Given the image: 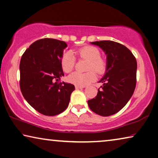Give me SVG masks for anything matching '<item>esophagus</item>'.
<instances>
[{"mask_svg":"<svg viewBox=\"0 0 158 158\" xmlns=\"http://www.w3.org/2000/svg\"><path fill=\"white\" fill-rule=\"evenodd\" d=\"M85 86H78V85H75V88L76 89H82L84 88Z\"/></svg>","mask_w":158,"mask_h":158,"instance_id":"esophagus-1","label":"esophagus"}]
</instances>
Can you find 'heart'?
<instances>
[{"instance_id": "obj_1", "label": "heart", "mask_w": 158, "mask_h": 158, "mask_svg": "<svg viewBox=\"0 0 158 158\" xmlns=\"http://www.w3.org/2000/svg\"><path fill=\"white\" fill-rule=\"evenodd\" d=\"M76 56L80 59L88 60L87 70L90 71L84 73L74 72L68 77L70 83L78 86H85L96 80V73L102 75L106 72L107 61L102 58L100 50L93 45H87L75 52ZM75 60L70 52H65L61 58V66L64 72L70 73L75 67ZM95 70L94 72L93 70Z\"/></svg>"}]
</instances>
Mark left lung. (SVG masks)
Returning a JSON list of instances; mask_svg holds the SVG:
<instances>
[{
    "instance_id": "8db88e82",
    "label": "left lung",
    "mask_w": 158,
    "mask_h": 158,
    "mask_svg": "<svg viewBox=\"0 0 158 158\" xmlns=\"http://www.w3.org/2000/svg\"><path fill=\"white\" fill-rule=\"evenodd\" d=\"M103 50L107 55V68L100 83L95 98L89 100L88 106L95 113L110 116L117 113L129 101L136 86L137 61L130 50L111 40L91 43Z\"/></svg>"
}]
</instances>
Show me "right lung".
<instances>
[{
	"label": "right lung",
	"instance_id": "add662e5",
	"mask_svg": "<svg viewBox=\"0 0 158 158\" xmlns=\"http://www.w3.org/2000/svg\"><path fill=\"white\" fill-rule=\"evenodd\" d=\"M65 42L43 38L30 45L20 62V88L26 101L43 115L54 116L65 110L73 84L61 83L64 73L61 66Z\"/></svg>",
	"mask_w": 158,
	"mask_h": 158
}]
</instances>
